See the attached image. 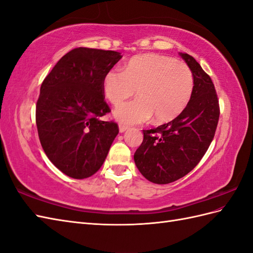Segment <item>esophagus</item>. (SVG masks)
<instances>
[{
	"instance_id": "esophagus-1",
	"label": "esophagus",
	"mask_w": 253,
	"mask_h": 253,
	"mask_svg": "<svg viewBox=\"0 0 253 253\" xmlns=\"http://www.w3.org/2000/svg\"><path fill=\"white\" fill-rule=\"evenodd\" d=\"M118 128H120V132H125L128 129V126L123 125V124H120V126H118Z\"/></svg>"
}]
</instances>
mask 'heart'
<instances>
[{
  "instance_id": "heart-1",
  "label": "heart",
  "mask_w": 253,
  "mask_h": 253,
  "mask_svg": "<svg viewBox=\"0 0 253 253\" xmlns=\"http://www.w3.org/2000/svg\"><path fill=\"white\" fill-rule=\"evenodd\" d=\"M193 88V75L186 64L157 53L133 56L123 72L111 69L103 78L104 95L115 106L137 89L138 99L115 110L124 124L143 123L152 115L157 123L175 120L189 104Z\"/></svg>"
}]
</instances>
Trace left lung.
Segmentation results:
<instances>
[{"instance_id": "obj_1", "label": "left lung", "mask_w": 253, "mask_h": 253, "mask_svg": "<svg viewBox=\"0 0 253 253\" xmlns=\"http://www.w3.org/2000/svg\"><path fill=\"white\" fill-rule=\"evenodd\" d=\"M189 66L195 88L185 111L168 124L143 130L133 160L139 171L154 184H169L196 168L211 144L218 123L219 105L211 77L195 58L180 53Z\"/></svg>"}]
</instances>
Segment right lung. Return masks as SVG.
I'll return each mask as SVG.
<instances>
[{
  "instance_id": "1",
  "label": "right lung",
  "mask_w": 253,
  "mask_h": 253,
  "mask_svg": "<svg viewBox=\"0 0 253 253\" xmlns=\"http://www.w3.org/2000/svg\"><path fill=\"white\" fill-rule=\"evenodd\" d=\"M121 58L116 51L77 47L56 63L41 84L36 106L41 146L72 178L95 174L117 136V124L100 117L111 112L104 101V75Z\"/></svg>"
}]
</instances>
